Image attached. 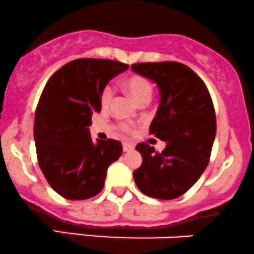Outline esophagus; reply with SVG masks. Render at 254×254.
Here are the masks:
<instances>
[{
	"mask_svg": "<svg viewBox=\"0 0 254 254\" xmlns=\"http://www.w3.org/2000/svg\"><path fill=\"white\" fill-rule=\"evenodd\" d=\"M133 144H131V143H123V150L125 151V153H127V151H131V150H133Z\"/></svg>",
	"mask_w": 254,
	"mask_h": 254,
	"instance_id": "34e87169",
	"label": "esophagus"
}]
</instances>
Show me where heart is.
<instances>
[{"label":"heart","instance_id":"1","mask_svg":"<svg viewBox=\"0 0 254 254\" xmlns=\"http://www.w3.org/2000/svg\"><path fill=\"white\" fill-rule=\"evenodd\" d=\"M125 88L130 93V95L135 99L136 103L145 100V99H151L153 95V86L147 78L139 75H132L129 78H127L124 82ZM113 98V88L111 86L105 87L101 94V104L104 106H107Z\"/></svg>","mask_w":254,"mask_h":254}]
</instances>
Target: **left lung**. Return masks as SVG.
Masks as SVG:
<instances>
[{
  "label": "left lung",
  "instance_id": "obj_1",
  "mask_svg": "<svg viewBox=\"0 0 254 254\" xmlns=\"http://www.w3.org/2000/svg\"><path fill=\"white\" fill-rule=\"evenodd\" d=\"M131 69L157 84L160 105L149 132L166 142L161 153L147 143L136 145L142 165L133 179L147 196L174 199L191 189L208 166L216 135L211 97L185 64L137 63Z\"/></svg>",
  "mask_w": 254,
  "mask_h": 254
}]
</instances>
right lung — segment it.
Returning <instances> with one entry per match:
<instances>
[{
	"mask_svg": "<svg viewBox=\"0 0 254 254\" xmlns=\"http://www.w3.org/2000/svg\"><path fill=\"white\" fill-rule=\"evenodd\" d=\"M127 68L116 61L81 58L58 69L44 87L34 117L38 162L51 188L66 199L98 194L109 166L122 155L121 142H93L88 127L101 110L106 84Z\"/></svg>",
	"mask_w": 254,
	"mask_h": 254,
	"instance_id": "1",
	"label": "right lung"
}]
</instances>
